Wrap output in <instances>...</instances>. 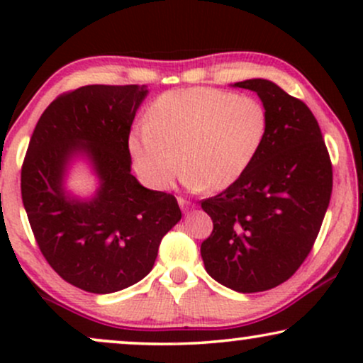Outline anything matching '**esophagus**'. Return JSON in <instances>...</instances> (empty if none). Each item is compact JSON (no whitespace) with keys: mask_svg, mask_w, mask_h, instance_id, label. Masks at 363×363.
I'll list each match as a JSON object with an SVG mask.
<instances>
[{"mask_svg":"<svg viewBox=\"0 0 363 363\" xmlns=\"http://www.w3.org/2000/svg\"><path fill=\"white\" fill-rule=\"evenodd\" d=\"M177 203H179V206H181L182 211H189L191 208H193V206H191V203H187L184 198H179Z\"/></svg>","mask_w":363,"mask_h":363,"instance_id":"34e87169","label":"esophagus"}]
</instances>
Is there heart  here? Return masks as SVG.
Wrapping results in <instances>:
<instances>
[{"label":"heart","instance_id":"1","mask_svg":"<svg viewBox=\"0 0 363 363\" xmlns=\"http://www.w3.org/2000/svg\"><path fill=\"white\" fill-rule=\"evenodd\" d=\"M266 128L268 116L254 97L193 86L160 95L148 123L129 133L128 150L138 176L153 189L172 186L182 165L187 186L218 191L247 172Z\"/></svg>","mask_w":363,"mask_h":363}]
</instances>
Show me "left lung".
I'll return each instance as SVG.
<instances>
[{
  "mask_svg": "<svg viewBox=\"0 0 363 363\" xmlns=\"http://www.w3.org/2000/svg\"><path fill=\"white\" fill-rule=\"evenodd\" d=\"M232 86L256 91L268 128L247 172L201 201L213 220L201 257L213 280L254 294L289 280L309 256L331 199L333 169L306 104L264 78Z\"/></svg>",
  "mask_w": 363,
  "mask_h": 363,
  "instance_id": "8db88e82",
  "label": "left lung"
}]
</instances>
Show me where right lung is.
<instances>
[{"mask_svg": "<svg viewBox=\"0 0 363 363\" xmlns=\"http://www.w3.org/2000/svg\"><path fill=\"white\" fill-rule=\"evenodd\" d=\"M147 85H86L49 104L22 165V201L45 261L62 280L112 294L152 272L158 245L181 220L172 194L131 174L128 136ZM89 162L99 181L80 199L65 189L72 162Z\"/></svg>", "mask_w": 363, "mask_h": 363, "instance_id": "add662e5", "label": "right lung"}]
</instances>
